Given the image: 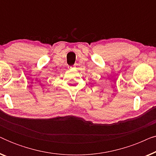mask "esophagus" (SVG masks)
Segmentation results:
<instances>
[{
    "label": "esophagus",
    "instance_id": "esophagus-1",
    "mask_svg": "<svg viewBox=\"0 0 156 156\" xmlns=\"http://www.w3.org/2000/svg\"><path fill=\"white\" fill-rule=\"evenodd\" d=\"M74 68H75V67H69V69L70 70H72V69H74Z\"/></svg>",
    "mask_w": 156,
    "mask_h": 156
}]
</instances>
